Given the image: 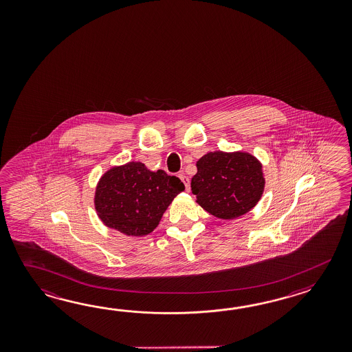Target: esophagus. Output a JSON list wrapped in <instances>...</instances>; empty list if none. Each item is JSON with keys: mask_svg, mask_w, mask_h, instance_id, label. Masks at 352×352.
I'll return each instance as SVG.
<instances>
[{"mask_svg": "<svg viewBox=\"0 0 352 352\" xmlns=\"http://www.w3.org/2000/svg\"><path fill=\"white\" fill-rule=\"evenodd\" d=\"M179 177L185 184V187H186V190L188 191L190 190V179H188V177L185 176V175H179Z\"/></svg>", "mask_w": 352, "mask_h": 352, "instance_id": "34e87169", "label": "esophagus"}]
</instances>
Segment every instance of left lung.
Instances as JSON below:
<instances>
[{"label": "left lung", "instance_id": "8db88e82", "mask_svg": "<svg viewBox=\"0 0 352 352\" xmlns=\"http://www.w3.org/2000/svg\"><path fill=\"white\" fill-rule=\"evenodd\" d=\"M196 167L191 191L202 209L217 219L243 217L261 201L265 177L262 162L252 153L208 152L196 162Z\"/></svg>", "mask_w": 352, "mask_h": 352}]
</instances>
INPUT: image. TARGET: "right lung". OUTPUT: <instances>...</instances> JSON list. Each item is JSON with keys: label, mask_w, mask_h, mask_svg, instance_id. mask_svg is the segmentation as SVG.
Returning <instances> with one entry per match:
<instances>
[{"label": "right lung", "mask_w": 352, "mask_h": 352, "mask_svg": "<svg viewBox=\"0 0 352 352\" xmlns=\"http://www.w3.org/2000/svg\"><path fill=\"white\" fill-rule=\"evenodd\" d=\"M185 190L176 176L151 171L142 162L113 166L98 181L94 205L100 221L127 236H144L157 228L173 199Z\"/></svg>", "instance_id": "add662e5"}]
</instances>
